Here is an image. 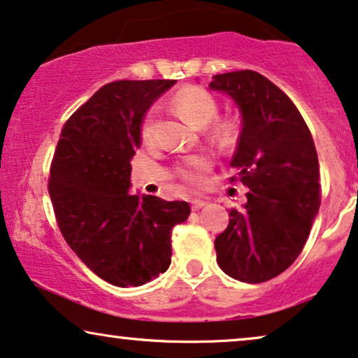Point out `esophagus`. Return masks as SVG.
I'll list each match as a JSON object with an SVG mask.
<instances>
[{
  "instance_id": "34e87169",
  "label": "esophagus",
  "mask_w": 358,
  "mask_h": 358,
  "mask_svg": "<svg viewBox=\"0 0 358 358\" xmlns=\"http://www.w3.org/2000/svg\"><path fill=\"white\" fill-rule=\"evenodd\" d=\"M207 201H202V199H194L192 201V210H201V208L206 206Z\"/></svg>"
}]
</instances>
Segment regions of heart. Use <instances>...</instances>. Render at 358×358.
<instances>
[{"label":"heart","instance_id":"b5f03b06","mask_svg":"<svg viewBox=\"0 0 358 358\" xmlns=\"http://www.w3.org/2000/svg\"><path fill=\"white\" fill-rule=\"evenodd\" d=\"M174 106L180 113H184L190 122L197 127H207L208 123L213 122V118L217 117V111H219V103L217 99L210 92L206 90L202 87H184L182 90L178 92V95L174 96ZM212 136L219 139L224 145H230L235 139L236 127L234 122H220L212 128ZM141 134L145 143L152 145L157 139V118L156 111H150L146 115L145 122L141 127ZM210 169V159L206 156H194L190 159L185 161V164L180 169L182 178L187 182L194 185H201L206 182L207 171Z\"/></svg>","mask_w":358,"mask_h":358}]
</instances>
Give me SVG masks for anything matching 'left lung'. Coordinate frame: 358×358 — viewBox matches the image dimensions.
I'll return each instance as SVG.
<instances>
[{"label":"left lung","instance_id":"1","mask_svg":"<svg viewBox=\"0 0 358 358\" xmlns=\"http://www.w3.org/2000/svg\"><path fill=\"white\" fill-rule=\"evenodd\" d=\"M234 100L241 129L230 166L250 189L215 238L217 263L234 280L264 282L303 252L321 206L319 161L308 124L285 92L253 71L213 76Z\"/></svg>","mask_w":358,"mask_h":358}]
</instances>
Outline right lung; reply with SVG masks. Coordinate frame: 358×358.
<instances>
[{
	"mask_svg": "<svg viewBox=\"0 0 358 358\" xmlns=\"http://www.w3.org/2000/svg\"><path fill=\"white\" fill-rule=\"evenodd\" d=\"M176 80H118L82 105L60 133L49 196L64 238L113 286H141L171 264V231L187 220L184 201L129 194V159L150 106Z\"/></svg>",
	"mask_w": 358,
	"mask_h": 358,
	"instance_id": "right-lung-1",
	"label": "right lung"
}]
</instances>
